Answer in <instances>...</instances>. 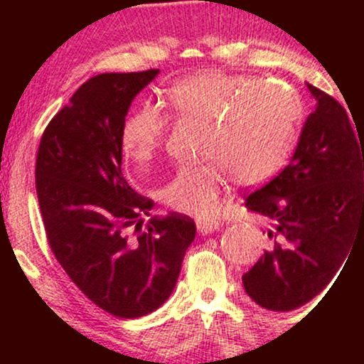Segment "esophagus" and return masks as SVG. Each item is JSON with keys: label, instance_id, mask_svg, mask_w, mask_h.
Wrapping results in <instances>:
<instances>
[{"label": "esophagus", "instance_id": "34e87169", "mask_svg": "<svg viewBox=\"0 0 364 364\" xmlns=\"http://www.w3.org/2000/svg\"><path fill=\"white\" fill-rule=\"evenodd\" d=\"M219 225H220L219 220H210V219L196 220V229H198V232H202V235H210V232H214L215 229H219Z\"/></svg>", "mask_w": 364, "mask_h": 364}]
</instances>
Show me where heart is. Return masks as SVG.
<instances>
[{
    "label": "heart",
    "instance_id": "heart-1",
    "mask_svg": "<svg viewBox=\"0 0 364 364\" xmlns=\"http://www.w3.org/2000/svg\"><path fill=\"white\" fill-rule=\"evenodd\" d=\"M169 107L181 118L208 123L205 164H183L161 188L171 210L214 215L229 178L245 186L272 178L289 156L301 102L296 92L250 75L203 72L174 82ZM168 132L164 112L144 104L124 121L121 147L135 162H149Z\"/></svg>",
    "mask_w": 364,
    "mask_h": 364
}]
</instances>
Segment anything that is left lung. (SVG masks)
I'll list each match as a JSON object with an SVG mask.
<instances>
[{
    "mask_svg": "<svg viewBox=\"0 0 364 364\" xmlns=\"http://www.w3.org/2000/svg\"><path fill=\"white\" fill-rule=\"evenodd\" d=\"M306 85L316 107L294 156L245 202L272 228L269 250L243 275V286L255 303L272 311L296 310L320 294L348 258L358 229H364L361 136L339 101Z\"/></svg>",
    "mask_w": 364,
    "mask_h": 364,
    "instance_id": "left-lung-1",
    "label": "left lung"
}]
</instances>
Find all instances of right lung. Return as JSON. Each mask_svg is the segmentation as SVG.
Segmentation results:
<instances>
[{"label":"right lung","instance_id":"1","mask_svg":"<svg viewBox=\"0 0 364 364\" xmlns=\"http://www.w3.org/2000/svg\"><path fill=\"white\" fill-rule=\"evenodd\" d=\"M159 70L95 75L46 127L36 190L54 257L92 303L119 318L156 311L176 286L196 225L150 215L121 173V129Z\"/></svg>","mask_w":364,"mask_h":364}]
</instances>
